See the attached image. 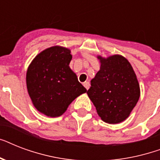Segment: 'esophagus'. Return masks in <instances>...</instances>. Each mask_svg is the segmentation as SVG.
<instances>
[{"label": "esophagus", "instance_id": "34e87169", "mask_svg": "<svg viewBox=\"0 0 160 160\" xmlns=\"http://www.w3.org/2000/svg\"><path fill=\"white\" fill-rule=\"evenodd\" d=\"M84 86H85L86 90H89V88H90V83L88 82V81H85L84 83Z\"/></svg>", "mask_w": 160, "mask_h": 160}]
</instances>
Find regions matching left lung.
<instances>
[{
  "instance_id": "8db88e82",
  "label": "left lung",
  "mask_w": 160,
  "mask_h": 160,
  "mask_svg": "<svg viewBox=\"0 0 160 160\" xmlns=\"http://www.w3.org/2000/svg\"><path fill=\"white\" fill-rule=\"evenodd\" d=\"M100 68L90 81L87 95L97 114L108 124H119L129 116L140 96L139 81L126 58L98 55Z\"/></svg>"
}]
</instances>
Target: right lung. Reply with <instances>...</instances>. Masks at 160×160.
Segmentation results:
<instances>
[{
    "instance_id": "add662e5",
    "label": "right lung",
    "mask_w": 160,
    "mask_h": 160,
    "mask_svg": "<svg viewBox=\"0 0 160 160\" xmlns=\"http://www.w3.org/2000/svg\"><path fill=\"white\" fill-rule=\"evenodd\" d=\"M70 50L60 46L44 50L26 72V86L32 104L46 116L62 115L75 98L87 90L70 68Z\"/></svg>"
}]
</instances>
